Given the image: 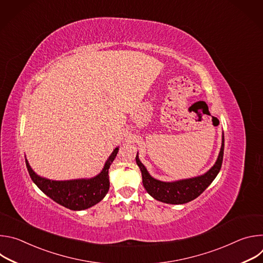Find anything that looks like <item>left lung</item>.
<instances>
[{
	"mask_svg": "<svg viewBox=\"0 0 263 263\" xmlns=\"http://www.w3.org/2000/svg\"><path fill=\"white\" fill-rule=\"evenodd\" d=\"M223 142L224 139L222 135L221 147L218 154V158L215 164L206 174L200 177L180 180L176 182H162L152 178L147 173L144 165L139 161L138 156H136V163L140 168L142 184L145 191L154 199L167 204H184L195 200L207 189L217 176L222 163Z\"/></svg>",
	"mask_w": 263,
	"mask_h": 263,
	"instance_id": "left-lung-1",
	"label": "left lung"
}]
</instances>
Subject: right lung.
Instances as JSON below:
<instances>
[{
	"label": "right lung",
	"instance_id": "1",
	"mask_svg": "<svg viewBox=\"0 0 263 263\" xmlns=\"http://www.w3.org/2000/svg\"><path fill=\"white\" fill-rule=\"evenodd\" d=\"M118 152L119 147H116L105 163L103 171L97 177L88 180L51 181L36 175L27 159L26 165L32 181L53 201L70 210H83L98 204L108 193L110 184L108 170Z\"/></svg>",
	"mask_w": 263,
	"mask_h": 263
}]
</instances>
